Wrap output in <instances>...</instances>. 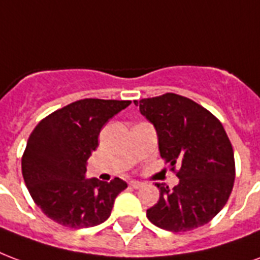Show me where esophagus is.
Segmentation results:
<instances>
[{"label": "esophagus", "instance_id": "34e87169", "mask_svg": "<svg viewBox=\"0 0 260 260\" xmlns=\"http://www.w3.org/2000/svg\"><path fill=\"white\" fill-rule=\"evenodd\" d=\"M130 185H132L133 188L138 189V188H141V186H142V185H144V183L140 182V181H130Z\"/></svg>", "mask_w": 260, "mask_h": 260}]
</instances>
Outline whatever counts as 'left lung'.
Masks as SVG:
<instances>
[{
  "mask_svg": "<svg viewBox=\"0 0 260 260\" xmlns=\"http://www.w3.org/2000/svg\"><path fill=\"white\" fill-rule=\"evenodd\" d=\"M134 104L156 128L160 156L173 170L179 166L177 186L156 183L159 202L146 210L148 219L175 233L208 223L228 202L236 177L233 148L222 123L174 93Z\"/></svg>",
  "mask_w": 260,
  "mask_h": 260,
  "instance_id": "obj_1",
  "label": "left lung"
}]
</instances>
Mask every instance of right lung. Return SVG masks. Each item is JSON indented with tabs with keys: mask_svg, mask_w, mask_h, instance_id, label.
<instances>
[{
	"mask_svg": "<svg viewBox=\"0 0 260 260\" xmlns=\"http://www.w3.org/2000/svg\"><path fill=\"white\" fill-rule=\"evenodd\" d=\"M132 101L85 99L42 119L32 130L21 157V173L35 204L60 225L82 229L100 225L111 215L120 178L104 182L86 178V165L99 146L109 119Z\"/></svg>",
	"mask_w": 260,
	"mask_h": 260,
	"instance_id": "right-lung-1",
	"label": "right lung"
}]
</instances>
